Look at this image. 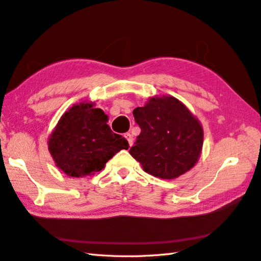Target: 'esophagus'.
<instances>
[{"label":"esophagus","instance_id":"esophagus-1","mask_svg":"<svg viewBox=\"0 0 261 261\" xmlns=\"http://www.w3.org/2000/svg\"><path fill=\"white\" fill-rule=\"evenodd\" d=\"M124 137H125L126 140H128V142H129V145H130V147H131V145L133 144V136L131 135L130 132H128V133H125Z\"/></svg>","mask_w":261,"mask_h":261}]
</instances>
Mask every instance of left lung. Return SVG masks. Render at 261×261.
<instances>
[{
    "instance_id": "1",
    "label": "left lung",
    "mask_w": 261,
    "mask_h": 261,
    "mask_svg": "<svg viewBox=\"0 0 261 261\" xmlns=\"http://www.w3.org/2000/svg\"><path fill=\"white\" fill-rule=\"evenodd\" d=\"M141 129L129 152L143 170L156 178L174 179L200 158L203 130L182 102L171 95L153 96L133 110Z\"/></svg>"
}]
</instances>
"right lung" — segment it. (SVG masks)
I'll use <instances>...</instances> for the list:
<instances>
[{
	"label": "right lung",
	"mask_w": 261,
	"mask_h": 261,
	"mask_svg": "<svg viewBox=\"0 0 261 261\" xmlns=\"http://www.w3.org/2000/svg\"><path fill=\"white\" fill-rule=\"evenodd\" d=\"M107 122L108 116L94 103L70 108L47 141L57 167L69 177H86L101 171L120 150H128V141L113 133Z\"/></svg>",
	"instance_id": "right-lung-1"
}]
</instances>
